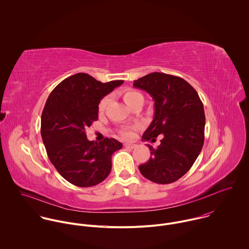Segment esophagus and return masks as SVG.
I'll use <instances>...</instances> for the list:
<instances>
[{
	"mask_svg": "<svg viewBox=\"0 0 249 249\" xmlns=\"http://www.w3.org/2000/svg\"><path fill=\"white\" fill-rule=\"evenodd\" d=\"M124 146L128 147V148H135L137 146V144H134V143H124Z\"/></svg>",
	"mask_w": 249,
	"mask_h": 249,
	"instance_id": "34e87169",
	"label": "esophagus"
}]
</instances>
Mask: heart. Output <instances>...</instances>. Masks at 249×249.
Here are the masks:
<instances>
[{
  "mask_svg": "<svg viewBox=\"0 0 249 249\" xmlns=\"http://www.w3.org/2000/svg\"><path fill=\"white\" fill-rule=\"evenodd\" d=\"M123 98H124V103L130 107L136 101H138L139 99L142 98V95L141 93H139L138 91H135V90H132V89H127V90L124 91ZM109 102H110V96H106L105 98H103L102 101L99 104V110L104 111L107 108ZM121 134L124 138H130L133 135V129L132 128H124L121 131Z\"/></svg>",
  "mask_w": 249,
  "mask_h": 249,
  "instance_id": "b5f03b06",
  "label": "heart"
}]
</instances>
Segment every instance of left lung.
Masks as SVG:
<instances>
[{"label": "left lung", "instance_id": "8db88e82", "mask_svg": "<svg viewBox=\"0 0 249 249\" xmlns=\"http://www.w3.org/2000/svg\"><path fill=\"white\" fill-rule=\"evenodd\" d=\"M133 86L147 92L154 101V118L142 140L154 141L163 135L157 148L147 144L150 158L139 170L154 183H173L192 168L202 149L203 104L194 87L176 75L151 72L134 80Z\"/></svg>", "mask_w": 249, "mask_h": 249}]
</instances>
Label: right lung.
<instances>
[{
  "label": "right lung",
  "instance_id": "add662e5",
  "mask_svg": "<svg viewBox=\"0 0 249 249\" xmlns=\"http://www.w3.org/2000/svg\"><path fill=\"white\" fill-rule=\"evenodd\" d=\"M123 83H103L78 72L61 81L46 102L41 116L42 140L52 164L74 186H95L110 174L111 156L122 148V142L113 138L89 141L85 129L98 120L101 100Z\"/></svg>",
  "mask_w": 249,
  "mask_h": 249
}]
</instances>
